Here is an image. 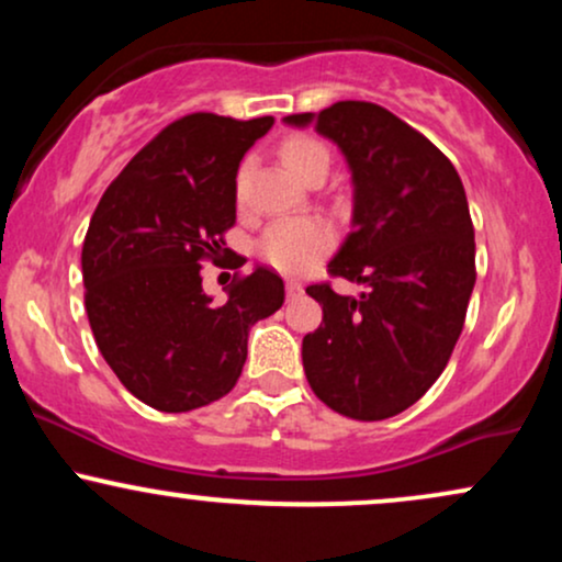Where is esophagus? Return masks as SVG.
I'll use <instances>...</instances> for the list:
<instances>
[{"instance_id": "1", "label": "esophagus", "mask_w": 562, "mask_h": 562, "mask_svg": "<svg viewBox=\"0 0 562 562\" xmlns=\"http://www.w3.org/2000/svg\"><path fill=\"white\" fill-rule=\"evenodd\" d=\"M301 293H303V285H301V282L288 280V299H299Z\"/></svg>"}]
</instances>
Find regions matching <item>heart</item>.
<instances>
[{"instance_id":"obj_1","label":"heart","mask_w":562,"mask_h":562,"mask_svg":"<svg viewBox=\"0 0 562 562\" xmlns=\"http://www.w3.org/2000/svg\"><path fill=\"white\" fill-rule=\"evenodd\" d=\"M280 156L282 164L299 179L317 160H330L325 145L312 137H288L282 142ZM330 245L333 232L322 218H285V222H277L274 227H269L267 235L261 237V256L280 272L301 274L312 263H317L330 250Z\"/></svg>"}]
</instances>
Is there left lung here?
Wrapping results in <instances>:
<instances>
[{"mask_svg": "<svg viewBox=\"0 0 562 562\" xmlns=\"http://www.w3.org/2000/svg\"><path fill=\"white\" fill-rule=\"evenodd\" d=\"M314 126L351 173V232L327 269L362 285H308L322 325L303 338L308 385L353 420H385L447 367L475 285V232L460 173L420 132L372 102L282 119Z\"/></svg>", "mask_w": 562, "mask_h": 562, "instance_id": "8db88e82", "label": "left lung"}]
</instances>
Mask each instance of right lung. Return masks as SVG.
Here are the masks:
<instances>
[{
    "mask_svg": "<svg viewBox=\"0 0 562 562\" xmlns=\"http://www.w3.org/2000/svg\"><path fill=\"white\" fill-rule=\"evenodd\" d=\"M274 124L192 113L128 160L97 205L81 250L97 348L139 402L190 412L227 396L248 333L285 301V282L256 263L227 301L203 290L200 261L235 224L237 169Z\"/></svg>",
    "mask_w": 562,
    "mask_h": 562,
    "instance_id": "obj_1",
    "label": "right lung"
}]
</instances>
